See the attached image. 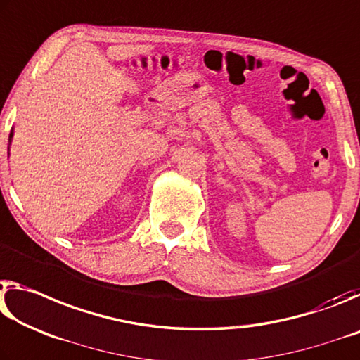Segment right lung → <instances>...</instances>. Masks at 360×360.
I'll return each mask as SVG.
<instances>
[{
    "instance_id": "1",
    "label": "right lung",
    "mask_w": 360,
    "mask_h": 360,
    "mask_svg": "<svg viewBox=\"0 0 360 360\" xmlns=\"http://www.w3.org/2000/svg\"><path fill=\"white\" fill-rule=\"evenodd\" d=\"M13 135H14V131H11V134H9V145H11V140H13Z\"/></svg>"
}]
</instances>
